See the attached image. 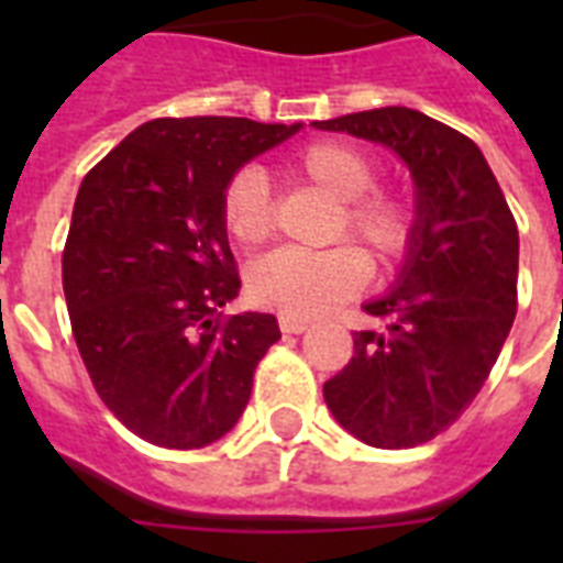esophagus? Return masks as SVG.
Here are the masks:
<instances>
[{
  "label": "esophagus",
  "mask_w": 563,
  "mask_h": 563,
  "mask_svg": "<svg viewBox=\"0 0 563 563\" xmlns=\"http://www.w3.org/2000/svg\"><path fill=\"white\" fill-rule=\"evenodd\" d=\"M277 324H280V330L283 333H303V330H309V321L307 318H298V316H280V321H277Z\"/></svg>",
  "instance_id": "obj_1"
}]
</instances>
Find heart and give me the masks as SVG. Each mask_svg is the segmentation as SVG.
Returning <instances> with one entry per match:
<instances>
[{
	"instance_id": "heart-1",
	"label": "heart",
	"mask_w": 563,
	"mask_h": 563,
	"mask_svg": "<svg viewBox=\"0 0 563 563\" xmlns=\"http://www.w3.org/2000/svg\"><path fill=\"white\" fill-rule=\"evenodd\" d=\"M289 172L339 201L330 239H356L376 263L391 268L415 247L418 210L406 192L376 189L379 161L351 143H312L289 161ZM221 224L239 245H260L274 228L272 187L263 169L242 166L221 189ZM371 277L368 256L356 245L324 251L280 247L247 268V295L283 316H318L353 298Z\"/></svg>"
}]
</instances>
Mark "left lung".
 I'll use <instances>...</instances> for the list:
<instances>
[{
  "mask_svg": "<svg viewBox=\"0 0 563 563\" xmlns=\"http://www.w3.org/2000/svg\"><path fill=\"white\" fill-rule=\"evenodd\" d=\"M388 145L418 187V233L397 286L365 303L383 330L353 333L324 383L333 418L383 450L453 427L488 379L517 316V221L471 136L411 108L316 122Z\"/></svg>",
  "mask_w": 563,
  "mask_h": 563,
  "instance_id": "8db88e82",
  "label": "left lung"
}]
</instances>
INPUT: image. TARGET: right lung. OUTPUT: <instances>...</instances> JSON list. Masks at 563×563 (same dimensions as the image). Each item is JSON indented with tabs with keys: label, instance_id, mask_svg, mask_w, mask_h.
Wrapping results in <instances>:
<instances>
[{
	"label": "right lung",
	"instance_id": "right-lung-1",
	"mask_svg": "<svg viewBox=\"0 0 563 563\" xmlns=\"http://www.w3.org/2000/svg\"><path fill=\"white\" fill-rule=\"evenodd\" d=\"M298 128L152 119L81 180L64 245L69 324L101 402L148 444L219 441L280 339L274 316L219 312L242 286L221 189Z\"/></svg>",
	"mask_w": 563,
	"mask_h": 563
}]
</instances>
